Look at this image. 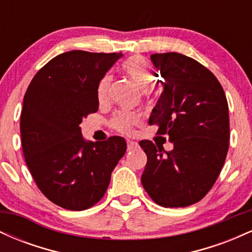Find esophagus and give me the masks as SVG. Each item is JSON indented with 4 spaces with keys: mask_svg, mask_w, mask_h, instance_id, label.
Returning <instances> with one entry per match:
<instances>
[{
    "mask_svg": "<svg viewBox=\"0 0 252 252\" xmlns=\"http://www.w3.org/2000/svg\"><path fill=\"white\" fill-rule=\"evenodd\" d=\"M137 147H138L137 142H134V141H128V147H126V149H128V152H131V150H135Z\"/></svg>",
    "mask_w": 252,
    "mask_h": 252,
    "instance_id": "34e87169",
    "label": "esophagus"
}]
</instances>
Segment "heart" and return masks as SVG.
Wrapping results in <instances>:
<instances>
[{
	"label": "heart",
	"mask_w": 252,
	"mask_h": 252,
	"mask_svg": "<svg viewBox=\"0 0 252 252\" xmlns=\"http://www.w3.org/2000/svg\"><path fill=\"white\" fill-rule=\"evenodd\" d=\"M123 70L130 79L141 90H148L154 83L155 76L152 66L142 57H131L123 63ZM111 76H105L98 85V99L105 102L109 97ZM141 122V116L136 112L118 111L111 118V126L122 134H131L134 126Z\"/></svg>",
	"instance_id": "1"
}]
</instances>
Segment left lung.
<instances>
[{
    "mask_svg": "<svg viewBox=\"0 0 252 252\" xmlns=\"http://www.w3.org/2000/svg\"><path fill=\"white\" fill-rule=\"evenodd\" d=\"M164 82L149 124L168 135L174 148L141 141L147 164L141 176L144 189L163 207H186L212 189L224 166L230 140L225 92L215 74L184 54L150 57Z\"/></svg>",
    "mask_w": 252,
    "mask_h": 252,
    "instance_id": "8db88e82",
    "label": "left lung"
}]
</instances>
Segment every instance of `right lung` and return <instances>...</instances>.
<instances>
[{"label":"right lung","mask_w":252,"mask_h":252,"mask_svg":"<svg viewBox=\"0 0 252 252\" xmlns=\"http://www.w3.org/2000/svg\"><path fill=\"white\" fill-rule=\"evenodd\" d=\"M121 57L65 52L39 70L26 91L20 122L25 161L43 195L63 209L82 211L99 201L126 154L124 138L91 142L80 128L98 110V85Z\"/></svg>","instance_id":"1"}]
</instances>
